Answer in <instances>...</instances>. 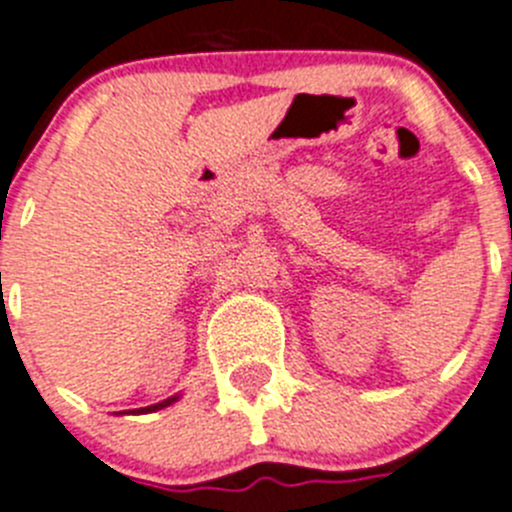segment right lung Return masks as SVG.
I'll use <instances>...</instances> for the list:
<instances>
[{
  "label": "right lung",
  "instance_id": "obj_1",
  "mask_svg": "<svg viewBox=\"0 0 512 512\" xmlns=\"http://www.w3.org/2000/svg\"><path fill=\"white\" fill-rule=\"evenodd\" d=\"M178 398H181V393L170 395L168 400H160V403H155V405H147V408H135V411H130V413H132V416H140V413H155V411H163V408H168V405L176 403ZM119 413H127V411H119Z\"/></svg>",
  "mask_w": 512,
  "mask_h": 512
}]
</instances>
